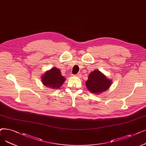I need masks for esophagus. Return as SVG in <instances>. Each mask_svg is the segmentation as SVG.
<instances>
[{"label": "esophagus", "mask_w": 146, "mask_h": 146, "mask_svg": "<svg viewBox=\"0 0 146 146\" xmlns=\"http://www.w3.org/2000/svg\"><path fill=\"white\" fill-rule=\"evenodd\" d=\"M76 76H77V77H80L81 76V74L80 73H78V74H76L75 75Z\"/></svg>", "instance_id": "obj_1"}]
</instances>
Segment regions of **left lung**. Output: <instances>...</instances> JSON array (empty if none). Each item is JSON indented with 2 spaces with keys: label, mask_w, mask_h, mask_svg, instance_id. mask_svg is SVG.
Instances as JSON below:
<instances>
[{
  "label": "left lung",
  "mask_w": 146,
  "mask_h": 146,
  "mask_svg": "<svg viewBox=\"0 0 146 146\" xmlns=\"http://www.w3.org/2000/svg\"><path fill=\"white\" fill-rule=\"evenodd\" d=\"M88 90L94 94H100L108 90L111 84V80L99 70H94L89 74L86 82Z\"/></svg>",
  "instance_id": "1"
}]
</instances>
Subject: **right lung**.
<instances>
[{
  "mask_svg": "<svg viewBox=\"0 0 146 146\" xmlns=\"http://www.w3.org/2000/svg\"><path fill=\"white\" fill-rule=\"evenodd\" d=\"M65 78L61 75L60 69L52 67L42 76V84L50 89H58L65 82Z\"/></svg>",
  "mask_w": 146,
  "mask_h": 146,
  "instance_id": "right-lung-1",
  "label": "right lung"
}]
</instances>
